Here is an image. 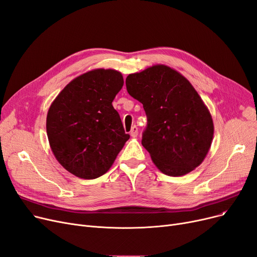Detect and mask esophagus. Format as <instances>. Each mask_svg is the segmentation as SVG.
I'll use <instances>...</instances> for the list:
<instances>
[{"instance_id": "1", "label": "esophagus", "mask_w": 257, "mask_h": 257, "mask_svg": "<svg viewBox=\"0 0 257 257\" xmlns=\"http://www.w3.org/2000/svg\"><path fill=\"white\" fill-rule=\"evenodd\" d=\"M138 135H139V128H138L137 126H133V127L131 128V131H130V136H131L132 138H137Z\"/></svg>"}]
</instances>
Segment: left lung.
Here are the masks:
<instances>
[{"label": "left lung", "mask_w": 257, "mask_h": 257, "mask_svg": "<svg viewBox=\"0 0 257 257\" xmlns=\"http://www.w3.org/2000/svg\"><path fill=\"white\" fill-rule=\"evenodd\" d=\"M126 87L147 115L142 145L156 167L167 175L181 176L202 164L214 128L190 82L170 67L156 65L129 74Z\"/></svg>", "instance_id": "obj_1"}]
</instances>
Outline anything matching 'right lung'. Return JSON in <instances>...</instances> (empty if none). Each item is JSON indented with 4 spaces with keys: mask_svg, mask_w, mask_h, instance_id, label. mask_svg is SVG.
<instances>
[{
    "mask_svg": "<svg viewBox=\"0 0 257 257\" xmlns=\"http://www.w3.org/2000/svg\"><path fill=\"white\" fill-rule=\"evenodd\" d=\"M124 85L121 73L96 69L67 85L51 104L47 137L55 159L85 180L105 174L130 136L112 102Z\"/></svg>",
    "mask_w": 257,
    "mask_h": 257,
    "instance_id": "1",
    "label": "right lung"
}]
</instances>
